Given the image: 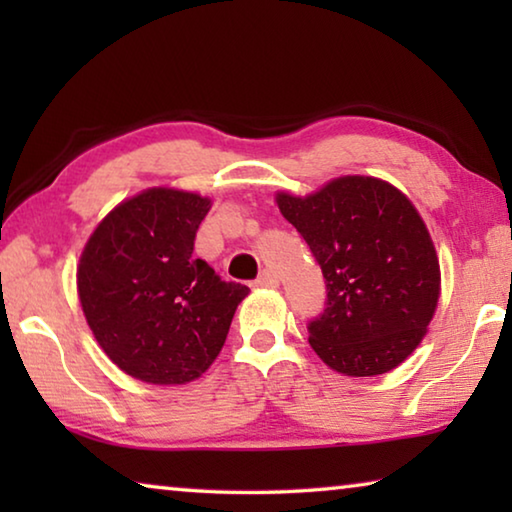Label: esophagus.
I'll use <instances>...</instances> for the list:
<instances>
[{"label":"esophagus","mask_w":512,"mask_h":512,"mask_svg":"<svg viewBox=\"0 0 512 512\" xmlns=\"http://www.w3.org/2000/svg\"><path fill=\"white\" fill-rule=\"evenodd\" d=\"M255 284L257 287H277V284H280V277H277L273 268H264V271L257 275Z\"/></svg>","instance_id":"esophagus-1"}]
</instances>
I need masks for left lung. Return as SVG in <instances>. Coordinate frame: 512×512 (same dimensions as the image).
Instances as JSON below:
<instances>
[{
	"mask_svg": "<svg viewBox=\"0 0 512 512\" xmlns=\"http://www.w3.org/2000/svg\"><path fill=\"white\" fill-rule=\"evenodd\" d=\"M325 277L323 314L309 345L350 377L393 370L422 341L440 293L427 225L409 198L384 180L345 176L307 198L277 194Z\"/></svg>",
	"mask_w": 512,
	"mask_h": 512,
	"instance_id": "left-lung-1",
	"label": "left lung"
}]
</instances>
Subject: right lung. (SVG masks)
Here are the masks:
<instances>
[{
    "label": "right lung",
    "mask_w": 512,
    "mask_h": 512,
    "mask_svg": "<svg viewBox=\"0 0 512 512\" xmlns=\"http://www.w3.org/2000/svg\"><path fill=\"white\" fill-rule=\"evenodd\" d=\"M210 201L149 189L117 205L79 264L83 314L103 352L149 384H185L219 357L248 287L194 259Z\"/></svg>",
    "instance_id": "add662e5"
}]
</instances>
